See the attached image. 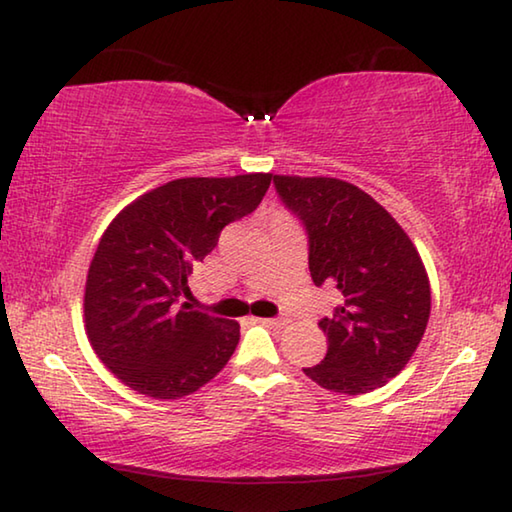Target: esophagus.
Returning <instances> with one entry per match:
<instances>
[{"instance_id":"34e87169","label":"esophagus","mask_w":512,"mask_h":512,"mask_svg":"<svg viewBox=\"0 0 512 512\" xmlns=\"http://www.w3.org/2000/svg\"><path fill=\"white\" fill-rule=\"evenodd\" d=\"M255 323L264 327H284L289 323L287 316H275V318H255Z\"/></svg>"}]
</instances>
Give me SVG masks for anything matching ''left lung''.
<instances>
[{"mask_svg": "<svg viewBox=\"0 0 512 512\" xmlns=\"http://www.w3.org/2000/svg\"><path fill=\"white\" fill-rule=\"evenodd\" d=\"M273 185L305 228L311 280L343 296L332 316L318 320L325 359L302 370L327 391H375L409 363L429 323V277L418 250L375 198L345 180L273 176Z\"/></svg>", "mask_w": 512, "mask_h": 512, "instance_id": "8db88e82", "label": "left lung"}]
</instances>
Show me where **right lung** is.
Returning a JSON list of instances; mask_svg holds the SVG:
<instances>
[{
	"label": "right lung",
	"mask_w": 512,
	"mask_h": 512,
	"mask_svg": "<svg viewBox=\"0 0 512 512\" xmlns=\"http://www.w3.org/2000/svg\"><path fill=\"white\" fill-rule=\"evenodd\" d=\"M271 180H171L103 232L85 282V329L99 359L133 391L178 400L232 357L239 323L176 305L192 266L212 253L225 225L257 210Z\"/></svg>",
	"instance_id": "1"
}]
</instances>
